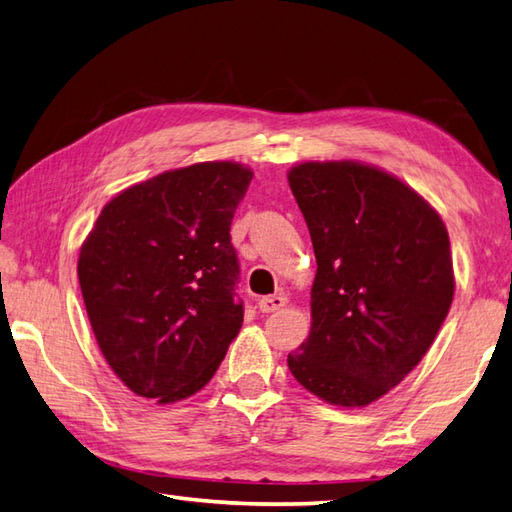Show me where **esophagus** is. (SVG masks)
Here are the masks:
<instances>
[{"instance_id":"esophagus-1","label":"esophagus","mask_w":512,"mask_h":512,"mask_svg":"<svg viewBox=\"0 0 512 512\" xmlns=\"http://www.w3.org/2000/svg\"><path fill=\"white\" fill-rule=\"evenodd\" d=\"M286 297L284 295H270V297H262L259 299V310L262 312H275V310H279V308H284L286 306Z\"/></svg>"}]
</instances>
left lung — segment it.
<instances>
[{"instance_id":"left-lung-1","label":"left lung","mask_w":512,"mask_h":512,"mask_svg":"<svg viewBox=\"0 0 512 512\" xmlns=\"http://www.w3.org/2000/svg\"><path fill=\"white\" fill-rule=\"evenodd\" d=\"M288 182L317 257L312 330L288 367L325 402L365 407L422 361L447 319V226L405 182L361 162H303Z\"/></svg>"}]
</instances>
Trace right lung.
<instances>
[{"label": "right lung", "mask_w": 512, "mask_h": 512, "mask_svg": "<svg viewBox=\"0 0 512 512\" xmlns=\"http://www.w3.org/2000/svg\"><path fill=\"white\" fill-rule=\"evenodd\" d=\"M253 171L198 162L105 204L79 255L105 361L143 398L176 402L213 378L244 321L231 222Z\"/></svg>", "instance_id": "obj_1"}]
</instances>
